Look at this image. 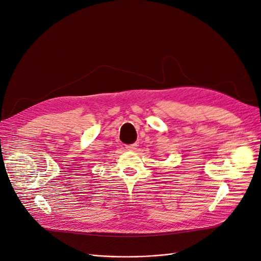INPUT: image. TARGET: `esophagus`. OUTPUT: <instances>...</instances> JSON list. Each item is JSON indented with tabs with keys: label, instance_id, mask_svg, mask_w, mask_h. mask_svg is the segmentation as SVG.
<instances>
[{
	"label": "esophagus",
	"instance_id": "1",
	"mask_svg": "<svg viewBox=\"0 0 261 261\" xmlns=\"http://www.w3.org/2000/svg\"><path fill=\"white\" fill-rule=\"evenodd\" d=\"M137 148V144H133V145H127L126 146V149L127 150H135Z\"/></svg>",
	"mask_w": 261,
	"mask_h": 261
}]
</instances>
